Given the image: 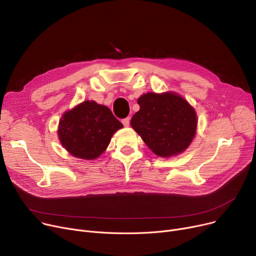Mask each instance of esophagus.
Wrapping results in <instances>:
<instances>
[{
  "label": "esophagus",
  "instance_id": "34e87169",
  "mask_svg": "<svg viewBox=\"0 0 256 256\" xmlns=\"http://www.w3.org/2000/svg\"><path fill=\"white\" fill-rule=\"evenodd\" d=\"M122 123H123V125H124L125 127H128L129 124H130V118H123V120H122Z\"/></svg>",
  "mask_w": 256,
  "mask_h": 256
}]
</instances>
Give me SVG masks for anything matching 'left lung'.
<instances>
[{
  "mask_svg": "<svg viewBox=\"0 0 256 256\" xmlns=\"http://www.w3.org/2000/svg\"><path fill=\"white\" fill-rule=\"evenodd\" d=\"M140 110L131 126L152 152L170 157L184 152L197 129V114L186 100L175 92H148L138 100Z\"/></svg>",
  "mask_w": 256,
  "mask_h": 256,
  "instance_id": "8db88e82",
  "label": "left lung"
}]
</instances>
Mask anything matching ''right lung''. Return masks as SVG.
Wrapping results in <instances>:
<instances>
[{
	"instance_id": "1",
	"label": "right lung",
	"mask_w": 256,
	"mask_h": 256,
	"mask_svg": "<svg viewBox=\"0 0 256 256\" xmlns=\"http://www.w3.org/2000/svg\"><path fill=\"white\" fill-rule=\"evenodd\" d=\"M123 124L112 110L94 101H84L64 114L58 138L66 151L81 160H92L108 147L114 133Z\"/></svg>"
}]
</instances>
